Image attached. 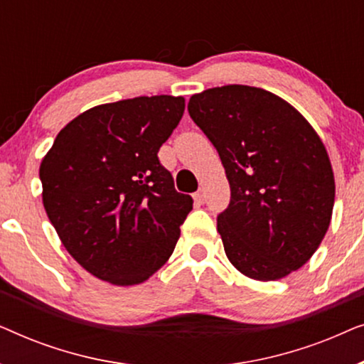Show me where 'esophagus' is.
<instances>
[{
  "mask_svg": "<svg viewBox=\"0 0 364 364\" xmlns=\"http://www.w3.org/2000/svg\"><path fill=\"white\" fill-rule=\"evenodd\" d=\"M193 200H196L197 205H202V203L205 202V192H203L202 188L200 191H197L196 193H193Z\"/></svg>",
  "mask_w": 364,
  "mask_h": 364,
  "instance_id": "34e87169",
  "label": "esophagus"
}]
</instances>
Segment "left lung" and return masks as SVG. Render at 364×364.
Listing matches in <instances>:
<instances>
[{
	"label": "left lung",
	"mask_w": 364,
	"mask_h": 364,
	"mask_svg": "<svg viewBox=\"0 0 364 364\" xmlns=\"http://www.w3.org/2000/svg\"><path fill=\"white\" fill-rule=\"evenodd\" d=\"M187 109L230 183L217 230L232 265L262 282L305 265L335 203L331 164L318 134L283 99L242 84L193 94Z\"/></svg>",
	"instance_id": "8db88e82"
}]
</instances>
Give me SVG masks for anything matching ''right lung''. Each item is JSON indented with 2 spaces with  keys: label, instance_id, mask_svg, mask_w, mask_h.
<instances>
[{
  "label": "right lung",
  "instance_id": "1",
  "mask_svg": "<svg viewBox=\"0 0 364 364\" xmlns=\"http://www.w3.org/2000/svg\"><path fill=\"white\" fill-rule=\"evenodd\" d=\"M183 97L124 99L86 111L43 159V203L63 245L112 285H137L172 255L192 197L176 191L159 149Z\"/></svg>",
  "mask_w": 364,
  "mask_h": 364
}]
</instances>
